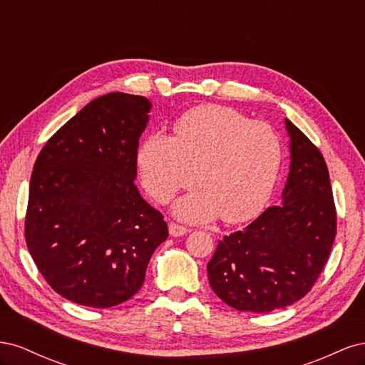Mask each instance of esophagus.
Wrapping results in <instances>:
<instances>
[{
	"label": "esophagus",
	"instance_id": "obj_1",
	"mask_svg": "<svg viewBox=\"0 0 365 365\" xmlns=\"http://www.w3.org/2000/svg\"><path fill=\"white\" fill-rule=\"evenodd\" d=\"M169 233H170L172 237H181V236L189 233V230H187L185 227L178 225V224H170L169 225Z\"/></svg>",
	"mask_w": 365,
	"mask_h": 365
}]
</instances>
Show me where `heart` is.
Wrapping results in <instances>:
<instances>
[{
  "instance_id": "1",
  "label": "heart",
  "mask_w": 365,
  "mask_h": 365,
  "mask_svg": "<svg viewBox=\"0 0 365 365\" xmlns=\"http://www.w3.org/2000/svg\"><path fill=\"white\" fill-rule=\"evenodd\" d=\"M279 135L228 106L207 105L185 113L175 135L152 132L138 149L143 182L165 202L195 182L200 189L180 197L173 213L185 222L217 216L239 224L256 216L274 189L282 168Z\"/></svg>"
}]
</instances>
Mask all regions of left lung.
I'll return each mask as SVG.
<instances>
[{
    "instance_id": "left-lung-1",
    "label": "left lung",
    "mask_w": 365,
    "mask_h": 365,
    "mask_svg": "<svg viewBox=\"0 0 365 365\" xmlns=\"http://www.w3.org/2000/svg\"><path fill=\"white\" fill-rule=\"evenodd\" d=\"M289 173L280 205L219 240L207 263L215 294L237 311L271 312L303 298L329 259L336 212L326 161L291 120Z\"/></svg>"
}]
</instances>
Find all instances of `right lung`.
<instances>
[{
  "instance_id": "add662e5",
  "label": "right lung",
  "mask_w": 365,
  "mask_h": 365,
  "mask_svg": "<svg viewBox=\"0 0 365 365\" xmlns=\"http://www.w3.org/2000/svg\"><path fill=\"white\" fill-rule=\"evenodd\" d=\"M152 103L109 93L70 118L36 158L26 242L39 272L67 300L113 307L137 294L153 251L168 239L163 215L135 185L138 140Z\"/></svg>"
}]
</instances>
